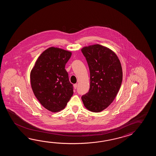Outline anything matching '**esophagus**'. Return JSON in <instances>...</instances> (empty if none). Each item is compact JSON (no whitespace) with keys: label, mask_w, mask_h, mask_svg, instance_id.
I'll return each instance as SVG.
<instances>
[{"label":"esophagus","mask_w":156,"mask_h":156,"mask_svg":"<svg viewBox=\"0 0 156 156\" xmlns=\"http://www.w3.org/2000/svg\"><path fill=\"white\" fill-rule=\"evenodd\" d=\"M77 87V84H76V83H75V84H74V85H73V87H74V89H76Z\"/></svg>","instance_id":"obj_1"}]
</instances>
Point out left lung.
Segmentation results:
<instances>
[{"mask_svg":"<svg viewBox=\"0 0 156 156\" xmlns=\"http://www.w3.org/2000/svg\"><path fill=\"white\" fill-rule=\"evenodd\" d=\"M90 73L89 92L81 97L84 106L98 113L108 108L116 97L123 80L121 63L112 50L100 44L84 47Z\"/></svg>","mask_w":156,"mask_h":156,"instance_id":"left-lung-1","label":"left lung"}]
</instances>
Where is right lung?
<instances>
[{
    "mask_svg": "<svg viewBox=\"0 0 156 156\" xmlns=\"http://www.w3.org/2000/svg\"><path fill=\"white\" fill-rule=\"evenodd\" d=\"M72 53L51 47L43 51L31 70L33 93L41 105L51 112L63 110L73 95L65 65Z\"/></svg>",
    "mask_w": 156,
    "mask_h": 156,
    "instance_id": "add662e5",
    "label": "right lung"
}]
</instances>
